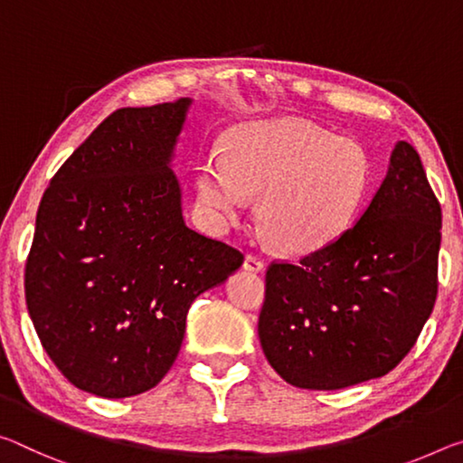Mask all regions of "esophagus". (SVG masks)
<instances>
[{
  "mask_svg": "<svg viewBox=\"0 0 463 463\" xmlns=\"http://www.w3.org/2000/svg\"><path fill=\"white\" fill-rule=\"evenodd\" d=\"M266 268V263H263V258L258 253H249L245 258V269L249 271H261Z\"/></svg>",
  "mask_w": 463,
  "mask_h": 463,
  "instance_id": "esophagus-1",
  "label": "esophagus"
}]
</instances>
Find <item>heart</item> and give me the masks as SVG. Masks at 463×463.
Returning <instances> with one entry per match:
<instances>
[{
    "label": "heart",
    "instance_id": "obj_1",
    "mask_svg": "<svg viewBox=\"0 0 463 463\" xmlns=\"http://www.w3.org/2000/svg\"><path fill=\"white\" fill-rule=\"evenodd\" d=\"M371 185L369 156L356 142L305 121L278 119L241 128L231 158L212 152L197 179V205L212 224L237 220L260 195V216L292 253L319 251L363 214Z\"/></svg>",
    "mask_w": 463,
    "mask_h": 463
}]
</instances>
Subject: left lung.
Instances as JSON below:
<instances>
[{"label": "left lung", "instance_id": "left-lung-1", "mask_svg": "<svg viewBox=\"0 0 463 463\" xmlns=\"http://www.w3.org/2000/svg\"><path fill=\"white\" fill-rule=\"evenodd\" d=\"M441 203L408 142L361 220L298 263L271 261L258 334L278 375L300 390L383 377L437 300Z\"/></svg>", "mask_w": 463, "mask_h": 463}]
</instances>
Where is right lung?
<instances>
[{
  "mask_svg": "<svg viewBox=\"0 0 463 463\" xmlns=\"http://www.w3.org/2000/svg\"><path fill=\"white\" fill-rule=\"evenodd\" d=\"M189 102L109 115L36 212L28 313L61 375L100 398L158 385L181 350L189 307L245 260L183 220L168 160Z\"/></svg>",
  "mask_w": 463,
  "mask_h": 463,
  "instance_id": "1",
  "label": "right lung"
}]
</instances>
